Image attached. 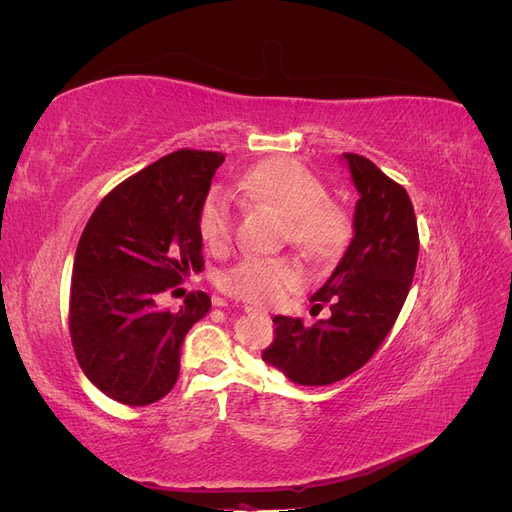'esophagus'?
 <instances>
[{
    "instance_id": "esophagus-1",
    "label": "esophagus",
    "mask_w": 512,
    "mask_h": 512,
    "mask_svg": "<svg viewBox=\"0 0 512 512\" xmlns=\"http://www.w3.org/2000/svg\"><path fill=\"white\" fill-rule=\"evenodd\" d=\"M243 309H245V314H260V316H269L267 312H262V309H256V307H250V305H245Z\"/></svg>"
}]
</instances>
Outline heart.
Segmentation results:
<instances>
[{
    "mask_svg": "<svg viewBox=\"0 0 512 512\" xmlns=\"http://www.w3.org/2000/svg\"><path fill=\"white\" fill-rule=\"evenodd\" d=\"M239 188L284 218V239L307 256L331 260L344 254L352 239V218L329 200V190L303 164L275 158L245 173ZM235 230V213L222 192H209L198 209V232L211 250H224ZM303 271L292 258L245 256L220 277V288L250 305H275L301 288Z\"/></svg>",
    "mask_w": 512,
    "mask_h": 512,
    "instance_id": "b5f03b06",
    "label": "heart"
}]
</instances>
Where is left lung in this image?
<instances>
[{"mask_svg":"<svg viewBox=\"0 0 512 512\" xmlns=\"http://www.w3.org/2000/svg\"><path fill=\"white\" fill-rule=\"evenodd\" d=\"M361 198L354 239L333 275L316 294L314 309L331 307L329 320L305 327L275 316L273 342L262 361L297 384L322 386L361 369L391 333L406 303L418 258V226L404 185L359 153H344Z\"/></svg>","mask_w":512,"mask_h":512,"instance_id":"obj_1","label":"left lung"}]
</instances>
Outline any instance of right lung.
<instances>
[{
	"mask_svg": "<svg viewBox=\"0 0 512 512\" xmlns=\"http://www.w3.org/2000/svg\"><path fill=\"white\" fill-rule=\"evenodd\" d=\"M220 151L179 149L108 192L76 247L68 327L85 376L119 404L149 406L179 376V348L211 297L188 292L179 312L156 305L205 269L198 209L224 162Z\"/></svg>",
	"mask_w": 512,
	"mask_h": 512,
	"instance_id": "1",
	"label": "right lung"
}]
</instances>
